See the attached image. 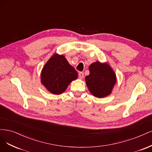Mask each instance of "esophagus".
Wrapping results in <instances>:
<instances>
[{
    "mask_svg": "<svg viewBox=\"0 0 152 152\" xmlns=\"http://www.w3.org/2000/svg\"><path fill=\"white\" fill-rule=\"evenodd\" d=\"M83 77H84V73H83V72H79V77L80 78V79H82V78H83Z\"/></svg>",
    "mask_w": 152,
    "mask_h": 152,
    "instance_id": "esophagus-1",
    "label": "esophagus"
}]
</instances>
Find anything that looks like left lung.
<instances>
[{"label": "left lung", "mask_w": 152, "mask_h": 152, "mask_svg": "<svg viewBox=\"0 0 152 152\" xmlns=\"http://www.w3.org/2000/svg\"><path fill=\"white\" fill-rule=\"evenodd\" d=\"M89 70L85 81L91 94L97 98L109 95L116 83V76L111 67L107 63L96 61L89 66Z\"/></svg>", "instance_id": "left-lung-1"}]
</instances>
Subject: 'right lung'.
Segmentation results:
<instances>
[{
	"label": "right lung",
	"instance_id": "1",
	"mask_svg": "<svg viewBox=\"0 0 152 152\" xmlns=\"http://www.w3.org/2000/svg\"><path fill=\"white\" fill-rule=\"evenodd\" d=\"M77 72L63 55L53 54L44 66L41 82L47 90L55 95L62 94L71 82L77 77Z\"/></svg>",
	"mask_w": 152,
	"mask_h": 152
}]
</instances>
